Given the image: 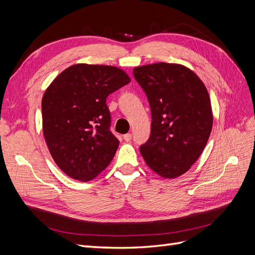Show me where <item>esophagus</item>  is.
I'll return each instance as SVG.
<instances>
[{"mask_svg":"<svg viewBox=\"0 0 255 255\" xmlns=\"http://www.w3.org/2000/svg\"><path fill=\"white\" fill-rule=\"evenodd\" d=\"M123 139H125L126 141H130V139H132V134L128 133L126 135H123Z\"/></svg>","mask_w":255,"mask_h":255,"instance_id":"esophagus-1","label":"esophagus"}]
</instances>
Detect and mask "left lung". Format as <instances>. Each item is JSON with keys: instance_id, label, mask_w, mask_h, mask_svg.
<instances>
[{"instance_id": "8db88e82", "label": "left lung", "mask_w": 255, "mask_h": 255, "mask_svg": "<svg viewBox=\"0 0 255 255\" xmlns=\"http://www.w3.org/2000/svg\"><path fill=\"white\" fill-rule=\"evenodd\" d=\"M133 74L148 97L151 135L140 153L165 179L187 172L201 155L213 128L207 89L199 76L180 64L135 67Z\"/></svg>"}]
</instances>
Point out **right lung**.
I'll return each mask as SVG.
<instances>
[{"label": "right lung", "mask_w": 255, "mask_h": 255, "mask_svg": "<svg viewBox=\"0 0 255 255\" xmlns=\"http://www.w3.org/2000/svg\"><path fill=\"white\" fill-rule=\"evenodd\" d=\"M129 82L118 67L75 64L45 89L44 140L56 165L72 179L91 181L110 165L119 140L109 129L106 98Z\"/></svg>", "instance_id": "1"}]
</instances>
